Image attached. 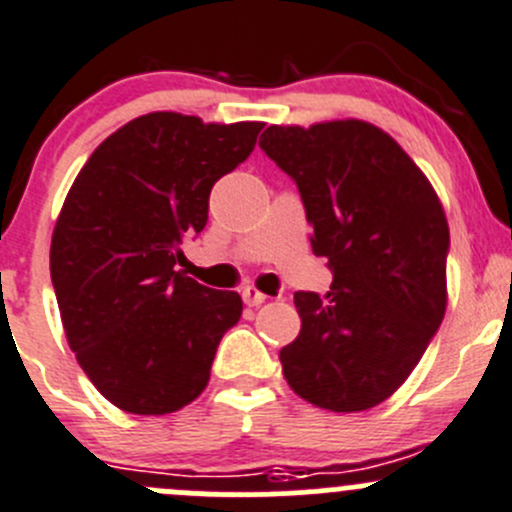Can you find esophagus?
<instances>
[{
	"instance_id": "34e87169",
	"label": "esophagus",
	"mask_w": 512,
	"mask_h": 512,
	"mask_svg": "<svg viewBox=\"0 0 512 512\" xmlns=\"http://www.w3.org/2000/svg\"><path fill=\"white\" fill-rule=\"evenodd\" d=\"M241 298H244L246 306H261V303L266 301V296H263V293L254 286H246L244 291H241Z\"/></svg>"
}]
</instances>
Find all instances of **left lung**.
<instances>
[{
  "label": "left lung",
  "mask_w": 512,
  "mask_h": 512,
  "mask_svg": "<svg viewBox=\"0 0 512 512\" xmlns=\"http://www.w3.org/2000/svg\"><path fill=\"white\" fill-rule=\"evenodd\" d=\"M298 186L331 291H298L283 376L326 411H368L411 376L445 313L448 221L430 181L378 126H268L258 141Z\"/></svg>",
  "instance_id": "8db88e82"
}]
</instances>
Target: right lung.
Masks as SVG:
<instances>
[{
	"instance_id": "right-lung-1",
	"label": "right lung",
	"mask_w": 512,
	"mask_h": 512,
	"mask_svg": "<svg viewBox=\"0 0 512 512\" xmlns=\"http://www.w3.org/2000/svg\"><path fill=\"white\" fill-rule=\"evenodd\" d=\"M261 129L154 111L101 141L69 189L49 254L54 293L79 366L121 411L189 406L239 323V293L176 266L204 231L214 184L249 159Z\"/></svg>"
}]
</instances>
